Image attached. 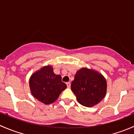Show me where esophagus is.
Masks as SVG:
<instances>
[{"instance_id": "esophagus-1", "label": "esophagus", "mask_w": 134, "mask_h": 134, "mask_svg": "<svg viewBox=\"0 0 134 134\" xmlns=\"http://www.w3.org/2000/svg\"><path fill=\"white\" fill-rule=\"evenodd\" d=\"M66 84H67V86L68 88H70V87H71V83H70V82H67Z\"/></svg>"}]
</instances>
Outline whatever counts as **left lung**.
Segmentation results:
<instances>
[{"mask_svg": "<svg viewBox=\"0 0 134 134\" xmlns=\"http://www.w3.org/2000/svg\"><path fill=\"white\" fill-rule=\"evenodd\" d=\"M71 90L78 102L86 107H93L105 97L107 82L103 75L92 69L82 67L76 72Z\"/></svg>", "mask_w": 134, "mask_h": 134, "instance_id": "left-lung-1", "label": "left lung"}]
</instances>
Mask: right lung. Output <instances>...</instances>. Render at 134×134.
Here are the masks:
<instances>
[{
	"mask_svg": "<svg viewBox=\"0 0 134 134\" xmlns=\"http://www.w3.org/2000/svg\"><path fill=\"white\" fill-rule=\"evenodd\" d=\"M29 86L33 97L44 104L55 102L67 88V85L62 82V76L54 74L50 65L43 66L31 75Z\"/></svg>",
	"mask_w": 134,
	"mask_h": 134,
	"instance_id": "1",
	"label": "right lung"
}]
</instances>
